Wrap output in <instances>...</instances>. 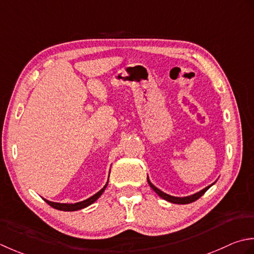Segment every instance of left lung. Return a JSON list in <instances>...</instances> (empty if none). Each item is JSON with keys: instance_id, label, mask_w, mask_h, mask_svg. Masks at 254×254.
I'll list each match as a JSON object with an SVG mask.
<instances>
[{"instance_id": "1", "label": "left lung", "mask_w": 254, "mask_h": 254, "mask_svg": "<svg viewBox=\"0 0 254 254\" xmlns=\"http://www.w3.org/2000/svg\"><path fill=\"white\" fill-rule=\"evenodd\" d=\"M147 180H148V183H149V185H150V188H151L154 192H156L160 197L161 198H163V199H165V200H168V201H170V203H173V204H180V205H183V204H190V203H193V201H195L196 199H198L201 195H203L207 190H208L211 185H214L215 183H213L211 185H209V186H207V188H205L204 190H199V192H197V193H195V194H193V195H190V196H185V197H177V196H172V195H169V194H167V193H164V192H162L161 190H159L158 188H156V186H154L151 182H150V180H149V178H147Z\"/></svg>"}]
</instances>
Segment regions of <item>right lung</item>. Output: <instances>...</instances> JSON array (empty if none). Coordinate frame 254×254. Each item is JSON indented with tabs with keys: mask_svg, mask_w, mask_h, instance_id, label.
Masks as SVG:
<instances>
[{
	"mask_svg": "<svg viewBox=\"0 0 254 254\" xmlns=\"http://www.w3.org/2000/svg\"><path fill=\"white\" fill-rule=\"evenodd\" d=\"M111 171V170H110ZM108 184V180L106 184L104 185V188H103L101 190H98V192L96 194H94L93 196H91L90 198H87L85 200H82V201H79V203H74V204H65V203H56V201H51V200H48V199H45V201L47 204H49L51 207H54V208L56 209H59V210H64V211H74V210H79V209H82V208H85V207L90 206L91 204L94 203V201H96L98 198L101 197V195L103 194V192H104L106 186Z\"/></svg>",
	"mask_w": 254,
	"mask_h": 254,
	"instance_id": "obj_1",
	"label": "right lung"
}]
</instances>
